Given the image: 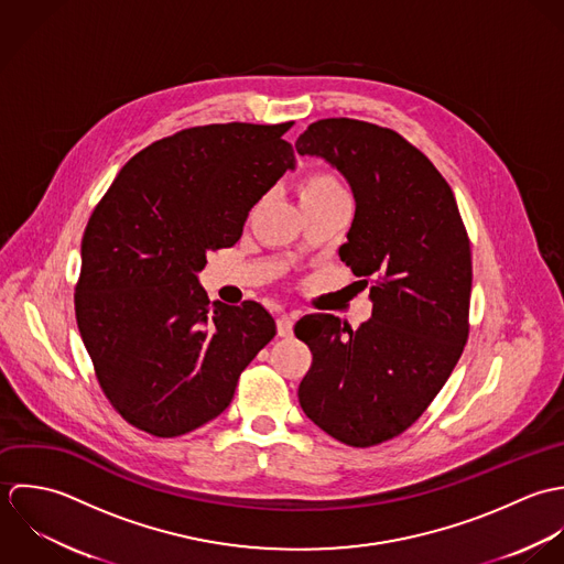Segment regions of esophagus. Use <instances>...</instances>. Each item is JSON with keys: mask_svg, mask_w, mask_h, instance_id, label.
Listing matches in <instances>:
<instances>
[{"mask_svg": "<svg viewBox=\"0 0 564 564\" xmlns=\"http://www.w3.org/2000/svg\"><path fill=\"white\" fill-rule=\"evenodd\" d=\"M276 332L281 338H290L292 332H294V318L292 316H281L276 321Z\"/></svg>", "mask_w": 564, "mask_h": 564, "instance_id": "1", "label": "esophagus"}]
</instances>
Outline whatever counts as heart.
I'll list each match as a JSON object with an SVG mask.
<instances>
[{"label":"heart","mask_w":564,"mask_h":564,"mask_svg":"<svg viewBox=\"0 0 564 564\" xmlns=\"http://www.w3.org/2000/svg\"><path fill=\"white\" fill-rule=\"evenodd\" d=\"M299 196H301V203H307V200H323V198L346 196V189H344L338 174H334L329 170H318V172L307 174L301 181Z\"/></svg>","instance_id":"heart-1"}]
</instances>
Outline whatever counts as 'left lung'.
<instances>
[{"label":"left lung","mask_w":564,"mask_h":564,"mask_svg":"<svg viewBox=\"0 0 564 564\" xmlns=\"http://www.w3.org/2000/svg\"><path fill=\"white\" fill-rule=\"evenodd\" d=\"M296 150L350 183L355 218L339 257L372 301V318L355 332L332 314L296 323L314 355L299 401L332 438L375 447L421 419L464 350L470 241L449 183L397 130L329 117L310 123Z\"/></svg>","instance_id":"left-lung-1"}]
</instances>
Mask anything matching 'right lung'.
I'll return each mask as SVG.
<instances>
[{"label": "right lung", "mask_w": 564, "mask_h": 564, "mask_svg": "<svg viewBox=\"0 0 564 564\" xmlns=\"http://www.w3.org/2000/svg\"><path fill=\"white\" fill-rule=\"evenodd\" d=\"M292 123H209L154 141L87 223L76 323L115 412L150 436L220 416L276 334L254 301L209 305L196 274L209 250L237 243L248 212L294 167L281 139Z\"/></svg>", "instance_id": "obj_1"}]
</instances>
